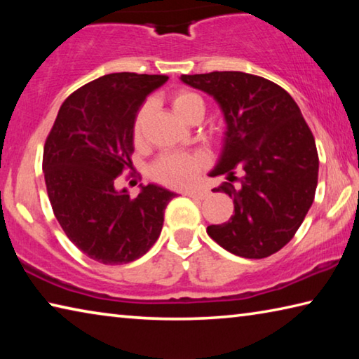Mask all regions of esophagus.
Listing matches in <instances>:
<instances>
[{
	"mask_svg": "<svg viewBox=\"0 0 359 359\" xmlns=\"http://www.w3.org/2000/svg\"><path fill=\"white\" fill-rule=\"evenodd\" d=\"M185 194L193 199H205L210 196V191L204 190V188H198V190H188V191H185Z\"/></svg>",
	"mask_w": 359,
	"mask_h": 359,
	"instance_id": "1",
	"label": "esophagus"
}]
</instances>
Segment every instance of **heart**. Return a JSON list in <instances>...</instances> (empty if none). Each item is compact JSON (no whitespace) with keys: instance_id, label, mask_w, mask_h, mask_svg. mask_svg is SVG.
<instances>
[{"instance_id":"heart-1","label":"heart","mask_w":359,"mask_h":359,"mask_svg":"<svg viewBox=\"0 0 359 359\" xmlns=\"http://www.w3.org/2000/svg\"><path fill=\"white\" fill-rule=\"evenodd\" d=\"M171 106L174 112L179 115L182 120L188 121L194 115H204L205 106L201 96L190 90H180L171 98ZM150 115V104L141 106L135 125H133V137L139 142L142 139L145 125H147ZM208 156L201 151H174V154H165L151 165L150 174L151 177L156 179L161 184L184 188L191 185L198 175L203 172V169L208 166Z\"/></svg>"}]
</instances>
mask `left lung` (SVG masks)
<instances>
[{
  "instance_id": "obj_1",
  "label": "left lung",
  "mask_w": 359,
  "mask_h": 359,
  "mask_svg": "<svg viewBox=\"0 0 359 359\" xmlns=\"http://www.w3.org/2000/svg\"><path fill=\"white\" fill-rule=\"evenodd\" d=\"M193 88L214 96L226 131L210 177L238 180L214 188L233 198L234 215L210 224L208 234L242 258H266L293 239L313 203L318 154L311 128L294 100L277 83L239 71L180 76Z\"/></svg>"
}]
</instances>
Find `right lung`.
I'll list each match as a JSON object with an SVG mask.
<instances>
[{"instance_id":"add662e5","label":"right lung","mask_w":359,"mask_h":359,"mask_svg":"<svg viewBox=\"0 0 359 359\" xmlns=\"http://www.w3.org/2000/svg\"><path fill=\"white\" fill-rule=\"evenodd\" d=\"M168 76L114 72L83 85L60 107L46 139L42 171L53 214L79 250L102 264L131 263L161 233L175 196L160 185H141L130 198L115 179L131 168L136 114Z\"/></svg>"}]
</instances>
